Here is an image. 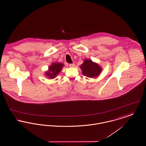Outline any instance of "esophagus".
Segmentation results:
<instances>
[{
    "label": "esophagus",
    "mask_w": 146,
    "mask_h": 146,
    "mask_svg": "<svg viewBox=\"0 0 146 146\" xmlns=\"http://www.w3.org/2000/svg\"><path fill=\"white\" fill-rule=\"evenodd\" d=\"M69 66L70 67H75V64H69Z\"/></svg>",
    "instance_id": "obj_1"
}]
</instances>
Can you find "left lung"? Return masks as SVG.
<instances>
[{
  "label": "left lung",
  "mask_w": 146,
  "mask_h": 146,
  "mask_svg": "<svg viewBox=\"0 0 146 146\" xmlns=\"http://www.w3.org/2000/svg\"><path fill=\"white\" fill-rule=\"evenodd\" d=\"M82 74L88 78H96L102 70V67L98 64L89 59L84 60V63L80 66Z\"/></svg>",
  "instance_id": "1"
}]
</instances>
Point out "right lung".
Instances as JSON below:
<instances>
[{
  "instance_id": "obj_1",
  "label": "right lung",
  "mask_w": 146,
  "mask_h": 146,
  "mask_svg": "<svg viewBox=\"0 0 146 146\" xmlns=\"http://www.w3.org/2000/svg\"><path fill=\"white\" fill-rule=\"evenodd\" d=\"M64 65L60 62L53 63L48 67V70L46 72L45 76H48L50 79H54L58 74L61 71Z\"/></svg>"
}]
</instances>
